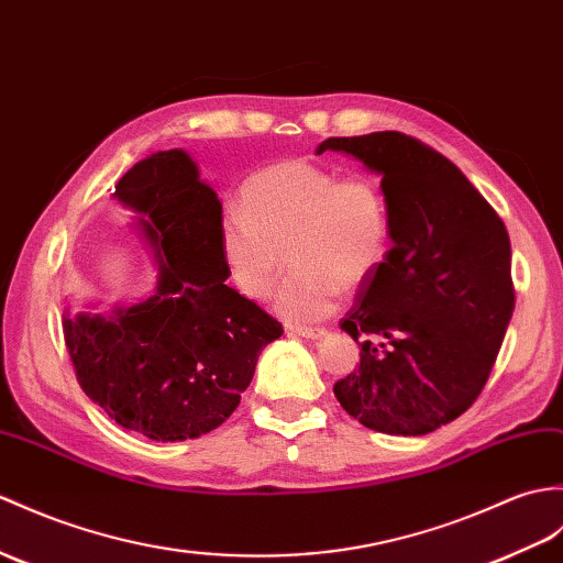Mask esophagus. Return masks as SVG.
Returning a JSON list of instances; mask_svg holds the SVG:
<instances>
[{
	"label": "esophagus",
	"mask_w": 563,
	"mask_h": 563,
	"mask_svg": "<svg viewBox=\"0 0 563 563\" xmlns=\"http://www.w3.org/2000/svg\"><path fill=\"white\" fill-rule=\"evenodd\" d=\"M287 333L299 335V338H309V341H319V338L325 335V329H307V325H287Z\"/></svg>",
	"instance_id": "34e87169"
}]
</instances>
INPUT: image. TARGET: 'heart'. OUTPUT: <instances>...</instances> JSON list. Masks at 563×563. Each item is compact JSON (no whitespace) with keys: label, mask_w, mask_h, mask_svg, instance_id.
I'll return each mask as SVG.
<instances>
[{"label":"heart","mask_w":563,"mask_h":563,"mask_svg":"<svg viewBox=\"0 0 563 563\" xmlns=\"http://www.w3.org/2000/svg\"><path fill=\"white\" fill-rule=\"evenodd\" d=\"M240 203L218 222L222 266L240 295L266 299L287 252L295 271L276 311L292 323L329 317L343 287L367 285L388 254V201L369 177L290 158L246 177Z\"/></svg>","instance_id":"b5f03b06"}]
</instances>
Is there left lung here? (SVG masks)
Wrapping results in <instances>:
<instances>
[{
	"label": "left lung",
	"mask_w": 563,
	"mask_h": 563,
	"mask_svg": "<svg viewBox=\"0 0 563 563\" xmlns=\"http://www.w3.org/2000/svg\"><path fill=\"white\" fill-rule=\"evenodd\" d=\"M323 151L382 175L394 242L341 321L362 350L333 394L382 434H429L487 384L516 305L511 240L461 169L422 141L374 132L325 139Z\"/></svg>",
	"instance_id": "8db88e82"
}]
</instances>
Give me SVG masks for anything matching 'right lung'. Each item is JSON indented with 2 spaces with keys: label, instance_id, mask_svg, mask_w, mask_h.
<instances>
[{
  "label": "right lung",
  "instance_id": "1",
  "mask_svg": "<svg viewBox=\"0 0 563 563\" xmlns=\"http://www.w3.org/2000/svg\"><path fill=\"white\" fill-rule=\"evenodd\" d=\"M114 199L155 261V292L110 313L64 309V341L86 396L153 441L220 427L252 384L256 360L283 325L225 285L218 250L222 203L181 148L136 163Z\"/></svg>",
  "mask_w": 563,
  "mask_h": 563
}]
</instances>
